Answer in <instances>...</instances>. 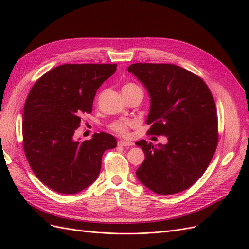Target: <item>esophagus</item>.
I'll return each instance as SVG.
<instances>
[{"instance_id": "esophagus-1", "label": "esophagus", "mask_w": 249, "mask_h": 249, "mask_svg": "<svg viewBox=\"0 0 249 249\" xmlns=\"http://www.w3.org/2000/svg\"><path fill=\"white\" fill-rule=\"evenodd\" d=\"M118 145H120V146H133L134 143L130 142V141H125V140H119Z\"/></svg>"}]
</instances>
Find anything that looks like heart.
Here are the masks:
<instances>
[{"mask_svg": "<svg viewBox=\"0 0 249 249\" xmlns=\"http://www.w3.org/2000/svg\"><path fill=\"white\" fill-rule=\"evenodd\" d=\"M133 87H138V86H136L135 84H132V83H127V84H125L123 87V90L130 89V88H133ZM133 125H134V123L132 122V120H129V119H117V120H115V122H113L109 125V127H110V130L117 133L118 135H122V136H125V135H127V133H129L130 129H131Z\"/></svg>", "mask_w": 249, "mask_h": 249, "instance_id": "1", "label": "heart"}]
</instances>
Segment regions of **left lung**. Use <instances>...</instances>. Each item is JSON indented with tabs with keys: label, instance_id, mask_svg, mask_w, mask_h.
<instances>
[{
	"label": "left lung",
	"instance_id": "left-lung-1",
	"mask_svg": "<svg viewBox=\"0 0 249 249\" xmlns=\"http://www.w3.org/2000/svg\"><path fill=\"white\" fill-rule=\"evenodd\" d=\"M127 71L150 97L147 133L168 139L157 146L136 142L145 155L136 176L157 194L182 192L203 175L215 154L218 120L213 95L201 78L175 64L135 63Z\"/></svg>",
	"mask_w": 249,
	"mask_h": 249
}]
</instances>
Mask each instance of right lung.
I'll return each mask as SVG.
<instances>
[{
  "label": "right lung",
  "mask_w": 249,
  "mask_h": 249,
  "mask_svg": "<svg viewBox=\"0 0 249 249\" xmlns=\"http://www.w3.org/2000/svg\"><path fill=\"white\" fill-rule=\"evenodd\" d=\"M116 64H63L44 73L30 90L24 107L22 145L39 180L62 194H74L99 177L105 150L116 147L110 134L73 140L84 113Z\"/></svg>",
  "instance_id": "add662e5"
}]
</instances>
